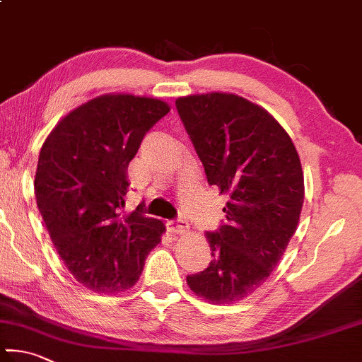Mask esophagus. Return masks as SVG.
Listing matches in <instances>:
<instances>
[{"instance_id":"obj_1","label":"esophagus","mask_w":362,"mask_h":362,"mask_svg":"<svg viewBox=\"0 0 362 362\" xmlns=\"http://www.w3.org/2000/svg\"><path fill=\"white\" fill-rule=\"evenodd\" d=\"M166 226L170 233L174 234H182L188 231V223L183 220V218H175V220H169L166 223Z\"/></svg>"}]
</instances>
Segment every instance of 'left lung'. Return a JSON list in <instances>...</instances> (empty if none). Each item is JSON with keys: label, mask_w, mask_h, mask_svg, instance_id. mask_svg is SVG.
<instances>
[{"label": "left lung", "mask_w": 362, "mask_h": 362, "mask_svg": "<svg viewBox=\"0 0 362 362\" xmlns=\"http://www.w3.org/2000/svg\"><path fill=\"white\" fill-rule=\"evenodd\" d=\"M175 107L207 182L229 196L226 220L206 235L212 259L187 281L212 304H231L264 284L296 233L304 202L300 160L281 124L245 98L193 95Z\"/></svg>", "instance_id": "1"}]
</instances>
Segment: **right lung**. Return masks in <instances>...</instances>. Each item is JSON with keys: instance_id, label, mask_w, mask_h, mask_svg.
Wrapping results in <instances>:
<instances>
[{"instance_id": "add662e5", "label": "right lung", "mask_w": 362, "mask_h": 362, "mask_svg": "<svg viewBox=\"0 0 362 362\" xmlns=\"http://www.w3.org/2000/svg\"><path fill=\"white\" fill-rule=\"evenodd\" d=\"M169 110L153 98L103 95L64 117L39 152V212L64 266L96 293L134 286L150 250L161 240L163 221L141 207L129 215L122 209L128 164Z\"/></svg>"}]
</instances>
